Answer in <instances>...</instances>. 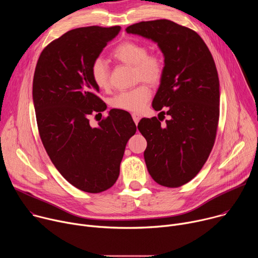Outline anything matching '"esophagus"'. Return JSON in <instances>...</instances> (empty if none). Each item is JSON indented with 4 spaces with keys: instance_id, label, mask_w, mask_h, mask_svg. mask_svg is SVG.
Listing matches in <instances>:
<instances>
[{
    "instance_id": "34e87169",
    "label": "esophagus",
    "mask_w": 258,
    "mask_h": 258,
    "mask_svg": "<svg viewBox=\"0 0 258 258\" xmlns=\"http://www.w3.org/2000/svg\"><path fill=\"white\" fill-rule=\"evenodd\" d=\"M132 116H133V119H134L135 123L138 124V122H139L140 119H141V114H139V113H133Z\"/></svg>"
}]
</instances>
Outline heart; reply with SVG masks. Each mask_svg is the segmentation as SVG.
<instances>
[{
  "mask_svg": "<svg viewBox=\"0 0 258 258\" xmlns=\"http://www.w3.org/2000/svg\"><path fill=\"white\" fill-rule=\"evenodd\" d=\"M112 57L124 64L135 67L137 82H147L155 85L160 82L163 75V62L160 56L148 54L147 48L137 42L126 41L118 45L112 52ZM91 76L98 88L106 90L109 88V69L106 62L99 58L91 66ZM151 97L150 88L139 85L134 89L122 91L111 100V106L124 111L139 112L144 109Z\"/></svg>",
  "mask_w": 258,
  "mask_h": 258,
  "instance_id": "heart-1",
  "label": "heart"
}]
</instances>
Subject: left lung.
<instances>
[{"instance_id":"1","label":"left lung","mask_w":258,"mask_h":258,"mask_svg":"<svg viewBox=\"0 0 258 258\" xmlns=\"http://www.w3.org/2000/svg\"><path fill=\"white\" fill-rule=\"evenodd\" d=\"M125 30L151 40L163 54L152 107H166L170 119L163 125L156 117L142 118L138 130L147 141L144 158L152 178L164 187H180L197 175L214 144L219 116L214 60L197 32L170 20L142 21Z\"/></svg>"}]
</instances>
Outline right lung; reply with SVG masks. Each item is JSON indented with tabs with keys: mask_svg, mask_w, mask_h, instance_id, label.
I'll return each mask as SVG.
<instances>
[{
	"mask_svg": "<svg viewBox=\"0 0 258 258\" xmlns=\"http://www.w3.org/2000/svg\"><path fill=\"white\" fill-rule=\"evenodd\" d=\"M120 26H89L67 31L49 44L36 63L32 100L45 149L62 176L76 188L100 193L119 175L125 145L137 127L124 110L90 124L89 116L106 110L91 76L92 63L120 31Z\"/></svg>",
	"mask_w": 258,
	"mask_h": 258,
	"instance_id": "add662e5",
	"label": "right lung"
}]
</instances>
